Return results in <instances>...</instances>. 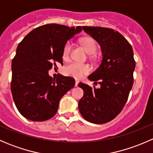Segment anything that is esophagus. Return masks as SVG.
<instances>
[{"mask_svg": "<svg viewBox=\"0 0 153 153\" xmlns=\"http://www.w3.org/2000/svg\"><path fill=\"white\" fill-rule=\"evenodd\" d=\"M78 80H76V81H75V86H78Z\"/></svg>", "mask_w": 153, "mask_h": 153, "instance_id": "esophagus-1", "label": "esophagus"}]
</instances>
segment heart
I'll return each instance as SVG.
<instances>
[{"mask_svg":"<svg viewBox=\"0 0 153 153\" xmlns=\"http://www.w3.org/2000/svg\"><path fill=\"white\" fill-rule=\"evenodd\" d=\"M81 45L88 54L95 53L97 49L96 42L93 39L89 38H83L81 41ZM72 44L70 42H67L64 46L63 50V55L64 57H67L69 55L72 49ZM90 69L87 65L81 64L79 63L73 62L68 64L64 69V72L66 75L73 76L76 78H81L84 74L89 72Z\"/></svg>","mask_w":153,"mask_h":153,"instance_id":"heart-1","label":"heart"}]
</instances>
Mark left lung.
Wrapping results in <instances>:
<instances>
[{"mask_svg": "<svg viewBox=\"0 0 153 153\" xmlns=\"http://www.w3.org/2000/svg\"><path fill=\"white\" fill-rule=\"evenodd\" d=\"M83 29L100 44L103 58L99 67L88 76L90 81H98L101 87L78 84L84 90L78 109L89 122L105 124L121 112L128 99L135 67L133 50L127 40L114 29L98 27Z\"/></svg>", "mask_w": 153, "mask_h": 153, "instance_id": "1", "label": "left lung"}]
</instances>
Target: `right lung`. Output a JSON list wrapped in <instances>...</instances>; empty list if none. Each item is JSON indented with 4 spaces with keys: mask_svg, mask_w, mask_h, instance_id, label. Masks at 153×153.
I'll return each mask as SVG.
<instances>
[{
    "mask_svg": "<svg viewBox=\"0 0 153 153\" xmlns=\"http://www.w3.org/2000/svg\"><path fill=\"white\" fill-rule=\"evenodd\" d=\"M82 28L56 24L31 31L18 44L12 61L11 91L20 113L27 119L44 121L55 115L61 98L74 87L75 80L60 75L52 78L49 70L63 63V50ZM57 67V66H56Z\"/></svg>",
    "mask_w": 153,
    "mask_h": 153,
    "instance_id": "1",
    "label": "right lung"
}]
</instances>
